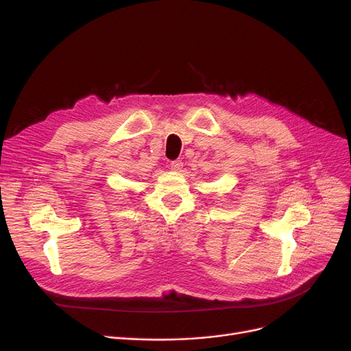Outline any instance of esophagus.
Masks as SVG:
<instances>
[{
	"label": "esophagus",
	"instance_id": "esophagus-1",
	"mask_svg": "<svg viewBox=\"0 0 351 351\" xmlns=\"http://www.w3.org/2000/svg\"><path fill=\"white\" fill-rule=\"evenodd\" d=\"M170 169L173 171H180L182 169V161L181 160H176V161H171L170 162Z\"/></svg>",
	"mask_w": 351,
	"mask_h": 351
}]
</instances>
